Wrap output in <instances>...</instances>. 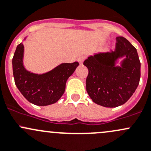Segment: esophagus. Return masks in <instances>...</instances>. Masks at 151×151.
<instances>
[{"instance_id":"1","label":"esophagus","mask_w":151,"mask_h":151,"mask_svg":"<svg viewBox=\"0 0 151 151\" xmlns=\"http://www.w3.org/2000/svg\"><path fill=\"white\" fill-rule=\"evenodd\" d=\"M84 60H85L84 56H81V57H79L78 59V63H80V64H82Z\"/></svg>"}]
</instances>
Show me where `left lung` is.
I'll return each instance as SVG.
<instances>
[{
    "instance_id": "8db88e82",
    "label": "left lung",
    "mask_w": 151,
    "mask_h": 151,
    "mask_svg": "<svg viewBox=\"0 0 151 151\" xmlns=\"http://www.w3.org/2000/svg\"><path fill=\"white\" fill-rule=\"evenodd\" d=\"M83 65L88 70L87 93L101 106L116 108L124 105L139 85L140 62L137 52L124 37L116 38L115 50L89 56Z\"/></svg>"
}]
</instances>
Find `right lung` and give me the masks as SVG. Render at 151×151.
<instances>
[{
	"mask_svg": "<svg viewBox=\"0 0 151 151\" xmlns=\"http://www.w3.org/2000/svg\"><path fill=\"white\" fill-rule=\"evenodd\" d=\"M24 52L22 42L17 46L12 60L13 75L19 91L28 102L35 105L46 106L57 102L64 94L68 78L79 63H62L44 73H35L24 67Z\"/></svg>",
	"mask_w": 151,
	"mask_h": 151,
	"instance_id": "1",
	"label": "right lung"
}]
</instances>
